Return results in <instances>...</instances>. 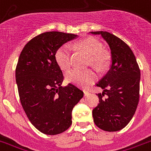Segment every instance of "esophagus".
<instances>
[{"label": "esophagus", "mask_w": 151, "mask_h": 151, "mask_svg": "<svg viewBox=\"0 0 151 151\" xmlns=\"http://www.w3.org/2000/svg\"><path fill=\"white\" fill-rule=\"evenodd\" d=\"M84 95H85V96H88V95H89V93H88V91H84Z\"/></svg>", "instance_id": "34e87169"}]
</instances>
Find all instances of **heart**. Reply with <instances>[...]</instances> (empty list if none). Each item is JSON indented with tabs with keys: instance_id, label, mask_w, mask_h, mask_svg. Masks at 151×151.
<instances>
[{
	"instance_id": "1",
	"label": "heart",
	"mask_w": 151,
	"mask_h": 151,
	"mask_svg": "<svg viewBox=\"0 0 151 151\" xmlns=\"http://www.w3.org/2000/svg\"><path fill=\"white\" fill-rule=\"evenodd\" d=\"M72 48L78 47L90 56L91 64L98 69H103L108 63V56L102 52V44L95 38H87L79 41L76 45H71ZM55 60L58 65L63 70H67L71 65V48L68 44H64L55 52ZM96 73L93 70H81L73 69L65 74L66 81L70 83L79 86L81 88H87L96 80Z\"/></svg>"
}]
</instances>
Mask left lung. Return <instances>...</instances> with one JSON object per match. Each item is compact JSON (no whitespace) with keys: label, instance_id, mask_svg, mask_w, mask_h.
<instances>
[{"label":"left lung","instance_id":"left-lung-1","mask_svg":"<svg viewBox=\"0 0 151 151\" xmlns=\"http://www.w3.org/2000/svg\"><path fill=\"white\" fill-rule=\"evenodd\" d=\"M89 34L101 35L111 50L110 69L96 85L103 93L98 94L100 103L93 110L94 123L104 131L117 132L128 124L136 111L140 70L131 48L119 38L103 31Z\"/></svg>","mask_w":151,"mask_h":151}]
</instances>
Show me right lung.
I'll use <instances>...</instances> for the list:
<instances>
[{"mask_svg": "<svg viewBox=\"0 0 151 151\" xmlns=\"http://www.w3.org/2000/svg\"><path fill=\"white\" fill-rule=\"evenodd\" d=\"M78 35L47 32L31 40L20 53L16 81L22 107L35 127L43 134H60L72 124V110L83 97L73 84L62 87L63 72L55 52Z\"/></svg>", "mask_w": 151, "mask_h": 151, "instance_id": "add662e5", "label": "right lung"}]
</instances>
